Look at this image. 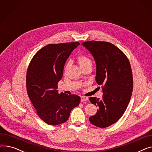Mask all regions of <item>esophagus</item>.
Instances as JSON below:
<instances>
[{
  "label": "esophagus",
  "instance_id": "34e87169",
  "mask_svg": "<svg viewBox=\"0 0 152 152\" xmlns=\"http://www.w3.org/2000/svg\"><path fill=\"white\" fill-rule=\"evenodd\" d=\"M89 100V98L87 97H85V96H82L81 97V102H84V101H87Z\"/></svg>",
  "mask_w": 152,
  "mask_h": 152
}]
</instances>
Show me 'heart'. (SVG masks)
<instances>
[{"label": "heart", "mask_w": 152, "mask_h": 152, "mask_svg": "<svg viewBox=\"0 0 152 152\" xmlns=\"http://www.w3.org/2000/svg\"><path fill=\"white\" fill-rule=\"evenodd\" d=\"M78 61L79 63V65L80 66H83L84 65H86L87 63H91V61L90 60V59H89L87 57H85V56H80L78 58Z\"/></svg>", "instance_id": "heart-1"}]
</instances>
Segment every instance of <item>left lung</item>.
<instances>
[{"label": "left lung", "instance_id": "left-lung-1", "mask_svg": "<svg viewBox=\"0 0 152 152\" xmlns=\"http://www.w3.org/2000/svg\"><path fill=\"white\" fill-rule=\"evenodd\" d=\"M82 45L92 55L96 64L95 81L103 86L102 99L89 98L98 107L89 121L104 128L117 122L129 104L133 89L131 65L126 55L113 44L92 41Z\"/></svg>", "mask_w": 152, "mask_h": 152}]
</instances>
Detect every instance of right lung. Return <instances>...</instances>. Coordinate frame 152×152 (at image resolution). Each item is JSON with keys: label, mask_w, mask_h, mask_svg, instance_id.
Returning a JSON list of instances; mask_svg holds the SVG:
<instances>
[{"label": "right lung", "mask_w": 152, "mask_h": 152, "mask_svg": "<svg viewBox=\"0 0 152 152\" xmlns=\"http://www.w3.org/2000/svg\"><path fill=\"white\" fill-rule=\"evenodd\" d=\"M79 42L48 44L32 58L27 70L28 97L41 119L49 125L66 122L81 98L77 95L58 94V83L66 60Z\"/></svg>", "instance_id": "right-lung-1"}]
</instances>
